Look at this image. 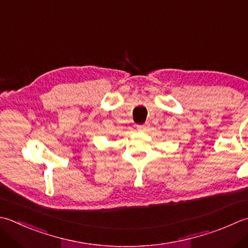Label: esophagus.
Wrapping results in <instances>:
<instances>
[{
  "instance_id": "34e87169",
  "label": "esophagus",
  "mask_w": 248,
  "mask_h": 248,
  "mask_svg": "<svg viewBox=\"0 0 248 248\" xmlns=\"http://www.w3.org/2000/svg\"><path fill=\"white\" fill-rule=\"evenodd\" d=\"M148 128H149L148 123L144 124H139V125H138V130L140 131V132H146V131L148 130Z\"/></svg>"
}]
</instances>
